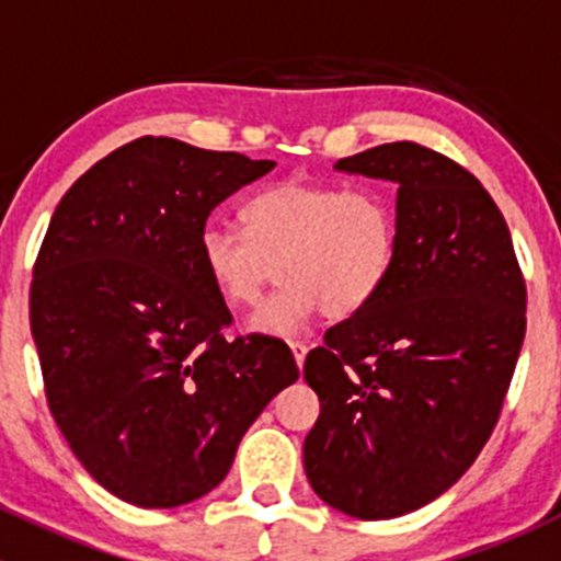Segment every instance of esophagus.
Wrapping results in <instances>:
<instances>
[{
    "label": "esophagus",
    "instance_id": "esophagus-1",
    "mask_svg": "<svg viewBox=\"0 0 561 561\" xmlns=\"http://www.w3.org/2000/svg\"><path fill=\"white\" fill-rule=\"evenodd\" d=\"M290 350H293V358H296V364H298V369H301L304 366V360H307V344L304 342H290Z\"/></svg>",
    "mask_w": 561,
    "mask_h": 561
}]
</instances>
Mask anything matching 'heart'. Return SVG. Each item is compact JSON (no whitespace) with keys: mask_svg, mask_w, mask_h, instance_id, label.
Returning a JSON list of instances; mask_svg holds the SVG:
<instances>
[{"mask_svg":"<svg viewBox=\"0 0 561 561\" xmlns=\"http://www.w3.org/2000/svg\"><path fill=\"white\" fill-rule=\"evenodd\" d=\"M244 230L211 219L197 236V260L228 307H254L265 285L285 282L249 320L263 336H296L325 309L360 312L386 285L396 257V208L375 186L287 179L254 195Z\"/></svg>","mask_w":561,"mask_h":561,"instance_id":"b5f03b06","label":"heart"}]
</instances>
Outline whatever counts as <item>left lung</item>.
<instances>
[{
	"mask_svg": "<svg viewBox=\"0 0 561 561\" xmlns=\"http://www.w3.org/2000/svg\"><path fill=\"white\" fill-rule=\"evenodd\" d=\"M333 168L393 181L399 233L382 290L307 355L320 417L304 469L325 505L382 522L445 494L489 443L526 287L505 217L445 154L401 140Z\"/></svg>",
	"mask_w": 561,
	"mask_h": 561,
	"instance_id": "obj_1",
	"label": "left lung"
}]
</instances>
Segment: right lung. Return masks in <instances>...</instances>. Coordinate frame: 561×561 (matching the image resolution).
<instances>
[{
  "mask_svg": "<svg viewBox=\"0 0 561 561\" xmlns=\"http://www.w3.org/2000/svg\"><path fill=\"white\" fill-rule=\"evenodd\" d=\"M274 165L146 135L50 217L30 293L45 396L83 469L129 505L217 489L247 428L298 380L279 339H225L233 314L197 260L208 214Z\"/></svg>",
  "mask_w": 561,
  "mask_h": 561,
  "instance_id": "right-lung-1",
  "label": "right lung"
}]
</instances>
